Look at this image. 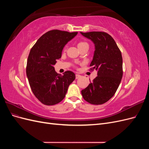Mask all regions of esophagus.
<instances>
[{
    "label": "esophagus",
    "instance_id": "1",
    "mask_svg": "<svg viewBox=\"0 0 149 149\" xmlns=\"http://www.w3.org/2000/svg\"><path fill=\"white\" fill-rule=\"evenodd\" d=\"M81 75L78 74H76V79H78L79 78H80Z\"/></svg>",
    "mask_w": 149,
    "mask_h": 149
}]
</instances>
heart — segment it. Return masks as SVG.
Listing matches in <instances>:
<instances>
[{"label": "heart", "instance_id": "heart-1", "mask_svg": "<svg viewBox=\"0 0 149 149\" xmlns=\"http://www.w3.org/2000/svg\"><path fill=\"white\" fill-rule=\"evenodd\" d=\"M89 47V45L87 42H79L78 43V48H81L83 47Z\"/></svg>", "mask_w": 149, "mask_h": 149}]
</instances>
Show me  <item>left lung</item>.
<instances>
[{
	"label": "left lung",
	"instance_id": "obj_1",
	"mask_svg": "<svg viewBox=\"0 0 149 149\" xmlns=\"http://www.w3.org/2000/svg\"><path fill=\"white\" fill-rule=\"evenodd\" d=\"M81 33L91 40L95 45L93 59L90 64L91 68L89 70L97 71V76L81 91L82 96L90 104H102L114 95L123 78L122 54L109 34L104 31Z\"/></svg>",
	"mask_w": 149,
	"mask_h": 149
}]
</instances>
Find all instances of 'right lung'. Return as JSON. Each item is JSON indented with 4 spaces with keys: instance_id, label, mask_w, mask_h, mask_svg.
<instances>
[{
    "instance_id": "1",
    "label": "right lung",
    "mask_w": 149,
    "mask_h": 149,
    "mask_svg": "<svg viewBox=\"0 0 149 149\" xmlns=\"http://www.w3.org/2000/svg\"><path fill=\"white\" fill-rule=\"evenodd\" d=\"M77 33L60 30H49L30 49L26 63V76L33 94L45 105L53 106L60 102L75 79L74 73L71 71H65L62 76L58 74L53 65L61 58L65 45Z\"/></svg>"
}]
</instances>
